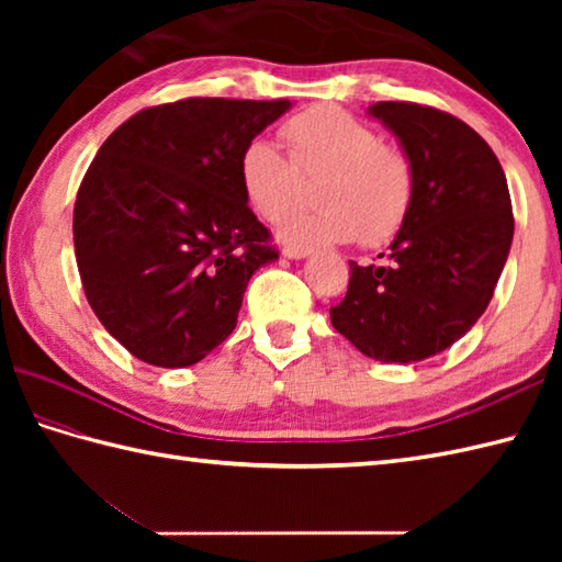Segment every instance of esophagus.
Returning a JSON list of instances; mask_svg holds the SVG:
<instances>
[{"label":"esophagus","mask_w":562,"mask_h":562,"mask_svg":"<svg viewBox=\"0 0 562 562\" xmlns=\"http://www.w3.org/2000/svg\"><path fill=\"white\" fill-rule=\"evenodd\" d=\"M282 256L284 258H292V260L306 258V256H312V248H306V246H284L282 248Z\"/></svg>","instance_id":"esophagus-1"}]
</instances>
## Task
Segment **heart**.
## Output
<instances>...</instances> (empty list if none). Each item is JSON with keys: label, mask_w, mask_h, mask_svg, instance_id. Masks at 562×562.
I'll return each instance as SVG.
<instances>
[{"label": "heart", "mask_w": 562, "mask_h": 562, "mask_svg": "<svg viewBox=\"0 0 562 562\" xmlns=\"http://www.w3.org/2000/svg\"><path fill=\"white\" fill-rule=\"evenodd\" d=\"M290 157L268 139L248 142L238 159L244 198L262 220L280 222L321 177L316 211L284 220L280 236L296 246L352 241L379 246L401 232L415 200L413 159L384 145L372 125L336 105H316L282 125Z\"/></svg>", "instance_id": "obj_1"}]
</instances>
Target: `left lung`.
<instances>
[{
    "instance_id": "left-lung-1",
    "label": "left lung",
    "mask_w": 562,
    "mask_h": 562,
    "mask_svg": "<svg viewBox=\"0 0 562 562\" xmlns=\"http://www.w3.org/2000/svg\"><path fill=\"white\" fill-rule=\"evenodd\" d=\"M369 115L413 159L415 200L384 262L350 260L348 294L330 324L372 360L411 364L447 350L483 316L515 217L503 166L473 127L411 101L372 103Z\"/></svg>"
}]
</instances>
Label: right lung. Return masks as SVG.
Segmentation results:
<instances>
[{"mask_svg":"<svg viewBox=\"0 0 562 562\" xmlns=\"http://www.w3.org/2000/svg\"><path fill=\"white\" fill-rule=\"evenodd\" d=\"M290 105H151L113 130L83 173L71 224L83 294L137 360L190 367L232 336L250 274L278 258L238 159Z\"/></svg>","mask_w":562,"mask_h":562,"instance_id":"add662e5","label":"right lung"}]
</instances>
